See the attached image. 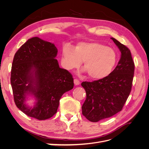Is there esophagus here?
Instances as JSON below:
<instances>
[{
  "label": "esophagus",
  "instance_id": "1",
  "mask_svg": "<svg viewBox=\"0 0 149 149\" xmlns=\"http://www.w3.org/2000/svg\"><path fill=\"white\" fill-rule=\"evenodd\" d=\"M74 84L75 85H79L80 84V81L77 79H74Z\"/></svg>",
  "mask_w": 149,
  "mask_h": 149
}]
</instances>
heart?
I'll return each instance as SVG.
<instances>
[{
    "label": "heart",
    "mask_w": 149,
    "mask_h": 149,
    "mask_svg": "<svg viewBox=\"0 0 149 149\" xmlns=\"http://www.w3.org/2000/svg\"><path fill=\"white\" fill-rule=\"evenodd\" d=\"M118 55L113 48L94 42H80L74 49L66 45L62 50V63L66 69L76 68L83 61L84 71L90 78L102 79L109 75L116 64Z\"/></svg>",
    "instance_id": "b5f03b06"
}]
</instances>
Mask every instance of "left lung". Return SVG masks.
I'll return each instance as SVG.
<instances>
[{
    "label": "left lung",
    "instance_id": "left-lung-1",
    "mask_svg": "<svg viewBox=\"0 0 149 149\" xmlns=\"http://www.w3.org/2000/svg\"><path fill=\"white\" fill-rule=\"evenodd\" d=\"M121 52L116 68L106 77L81 83L86 93L82 114L93 123L120 112L131 91L135 65L130 49L114 38H111Z\"/></svg>",
    "mask_w": 149,
    "mask_h": 149
}]
</instances>
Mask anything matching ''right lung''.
<instances>
[{
    "instance_id": "1",
    "label": "right lung",
    "mask_w": 149,
    "mask_h": 149,
    "mask_svg": "<svg viewBox=\"0 0 149 149\" xmlns=\"http://www.w3.org/2000/svg\"><path fill=\"white\" fill-rule=\"evenodd\" d=\"M57 53L53 43L33 37L15 54L10 75L13 99L17 107L31 118H52L56 113L63 94L73 88V76L59 67ZM28 94L36 100L33 108L24 103Z\"/></svg>"
}]
</instances>
